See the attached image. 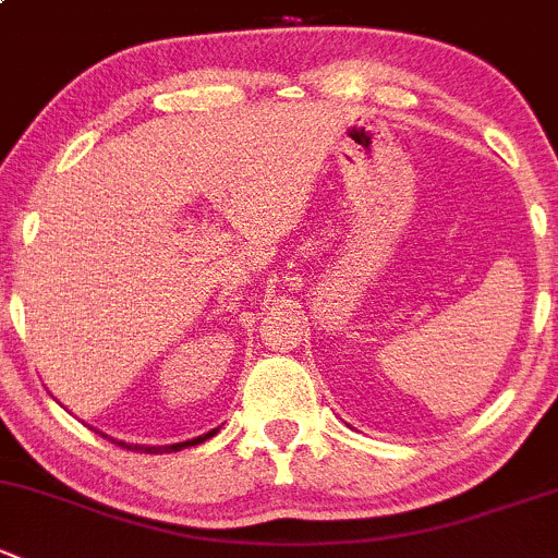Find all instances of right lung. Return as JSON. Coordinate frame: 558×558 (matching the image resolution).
<instances>
[{"label":"right lung","mask_w":558,"mask_h":558,"mask_svg":"<svg viewBox=\"0 0 558 558\" xmlns=\"http://www.w3.org/2000/svg\"><path fill=\"white\" fill-rule=\"evenodd\" d=\"M216 433H219V427H216V430H210V433H205V436H197V438H192V441L171 444V447H141V444H125V441H114V438H111V444H117V447H122V449L141 451V454H168V451H181V449H186V447H195V444H203L205 438L216 436Z\"/></svg>","instance_id":"add662e5"}]
</instances>
